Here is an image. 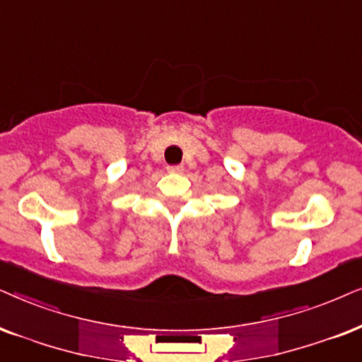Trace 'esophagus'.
<instances>
[{"label":"esophagus","mask_w":362,"mask_h":362,"mask_svg":"<svg viewBox=\"0 0 362 362\" xmlns=\"http://www.w3.org/2000/svg\"><path fill=\"white\" fill-rule=\"evenodd\" d=\"M167 170L170 173H182L184 172V165H168Z\"/></svg>","instance_id":"34e87169"}]
</instances>
